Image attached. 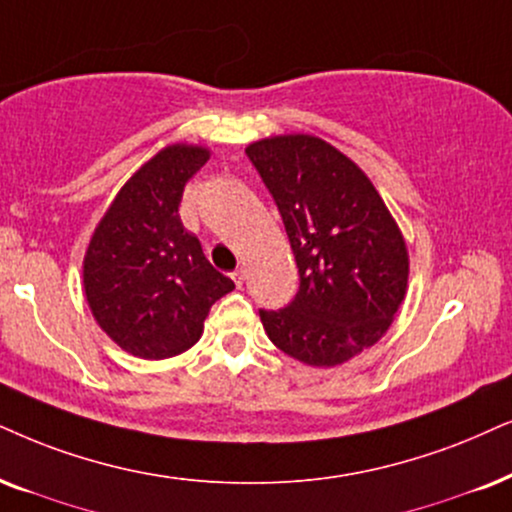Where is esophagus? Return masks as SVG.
Segmentation results:
<instances>
[{"mask_svg":"<svg viewBox=\"0 0 512 512\" xmlns=\"http://www.w3.org/2000/svg\"><path fill=\"white\" fill-rule=\"evenodd\" d=\"M231 278H234V283H236L238 288H243V283H245V271L238 269V271H234V274H231Z\"/></svg>","mask_w":512,"mask_h":512,"instance_id":"esophagus-1","label":"esophagus"}]
</instances>
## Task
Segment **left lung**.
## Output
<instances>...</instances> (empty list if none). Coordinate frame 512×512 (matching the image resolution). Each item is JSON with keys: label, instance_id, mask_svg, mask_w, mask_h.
<instances>
[{"label": "left lung", "instance_id": "obj_1", "mask_svg": "<svg viewBox=\"0 0 512 512\" xmlns=\"http://www.w3.org/2000/svg\"><path fill=\"white\" fill-rule=\"evenodd\" d=\"M295 255L300 288L260 309L269 340L309 366H338L390 328L406 295L409 255L383 198L347 155L309 134L245 148Z\"/></svg>", "mask_w": 512, "mask_h": 512}]
</instances>
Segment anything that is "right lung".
<instances>
[{
  "mask_svg": "<svg viewBox=\"0 0 512 512\" xmlns=\"http://www.w3.org/2000/svg\"><path fill=\"white\" fill-rule=\"evenodd\" d=\"M208 158L198 146L160 151L122 186L89 243L87 302L134 357L167 359L196 345L212 304L234 290L179 219L186 181Z\"/></svg>",
  "mask_w": 512,
  "mask_h": 512,
  "instance_id": "obj_1",
  "label": "right lung"
}]
</instances>
